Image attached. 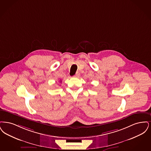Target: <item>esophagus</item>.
<instances>
[{"mask_svg":"<svg viewBox=\"0 0 151 151\" xmlns=\"http://www.w3.org/2000/svg\"><path fill=\"white\" fill-rule=\"evenodd\" d=\"M79 76H80V73L79 72H77L76 73V74H75L74 77H78Z\"/></svg>","mask_w":151,"mask_h":151,"instance_id":"34e87169","label":"esophagus"}]
</instances>
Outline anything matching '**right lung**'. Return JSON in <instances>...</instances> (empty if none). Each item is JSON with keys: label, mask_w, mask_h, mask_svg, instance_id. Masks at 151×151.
<instances>
[{"label": "right lung", "mask_w": 151, "mask_h": 151, "mask_svg": "<svg viewBox=\"0 0 151 151\" xmlns=\"http://www.w3.org/2000/svg\"><path fill=\"white\" fill-rule=\"evenodd\" d=\"M60 82H61V81H60Z\"/></svg>", "instance_id": "1"}]
</instances>
